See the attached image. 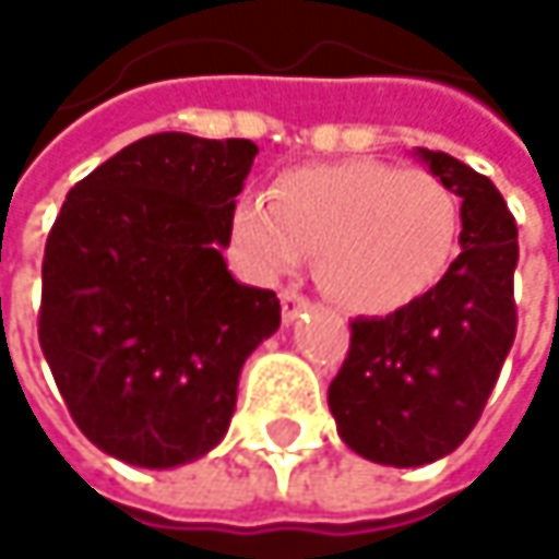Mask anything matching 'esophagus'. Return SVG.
Instances as JSON below:
<instances>
[{
	"instance_id": "obj_1",
	"label": "esophagus",
	"mask_w": 559,
	"mask_h": 559,
	"mask_svg": "<svg viewBox=\"0 0 559 559\" xmlns=\"http://www.w3.org/2000/svg\"><path fill=\"white\" fill-rule=\"evenodd\" d=\"M307 307H310V304H307L304 294H297V290H281V317H284V323H297L300 313H304Z\"/></svg>"
}]
</instances>
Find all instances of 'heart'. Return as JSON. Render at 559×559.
<instances>
[{"instance_id": "1", "label": "heart", "mask_w": 559, "mask_h": 559, "mask_svg": "<svg viewBox=\"0 0 559 559\" xmlns=\"http://www.w3.org/2000/svg\"><path fill=\"white\" fill-rule=\"evenodd\" d=\"M460 233L450 187L427 170L353 158L284 170L272 200L242 197L229 246L259 278H281L317 252L323 290L353 313H391L443 278Z\"/></svg>"}]
</instances>
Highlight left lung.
<instances>
[{
    "label": "left lung",
    "instance_id": "obj_1",
    "mask_svg": "<svg viewBox=\"0 0 559 559\" xmlns=\"http://www.w3.org/2000/svg\"><path fill=\"white\" fill-rule=\"evenodd\" d=\"M463 200L460 255L427 294L353 323L330 382V414L349 450L382 466H427L476 427L514 343L518 226L483 174L443 152H414Z\"/></svg>",
    "mask_w": 559,
    "mask_h": 559
}]
</instances>
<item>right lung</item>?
I'll return each instance as SVG.
<instances>
[{
    "instance_id": "1",
    "label": "right lung",
    "mask_w": 559,
    "mask_h": 559,
    "mask_svg": "<svg viewBox=\"0 0 559 559\" xmlns=\"http://www.w3.org/2000/svg\"><path fill=\"white\" fill-rule=\"evenodd\" d=\"M259 145L162 132L63 200L41 265L38 340L103 453L174 469L229 430L239 372L281 326L275 290L229 275V216Z\"/></svg>"
}]
</instances>
